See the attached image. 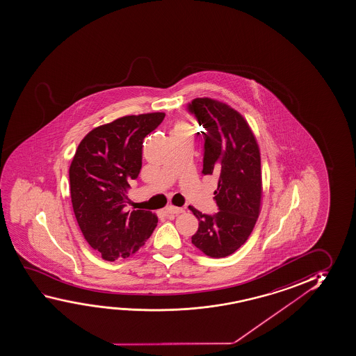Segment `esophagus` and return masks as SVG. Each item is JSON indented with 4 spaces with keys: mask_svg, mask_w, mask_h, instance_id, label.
Wrapping results in <instances>:
<instances>
[{
    "mask_svg": "<svg viewBox=\"0 0 356 356\" xmlns=\"http://www.w3.org/2000/svg\"><path fill=\"white\" fill-rule=\"evenodd\" d=\"M165 213H170V215H179V213H184V209L170 205V207H165Z\"/></svg>",
    "mask_w": 356,
    "mask_h": 356,
    "instance_id": "34e87169",
    "label": "esophagus"
}]
</instances>
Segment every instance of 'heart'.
I'll list each match as a JSON object with an SVG mask.
<instances>
[{
	"label": "heart",
	"instance_id": "1",
	"mask_svg": "<svg viewBox=\"0 0 356 356\" xmlns=\"http://www.w3.org/2000/svg\"><path fill=\"white\" fill-rule=\"evenodd\" d=\"M184 133H189V127L186 125V122H178V124L175 125V129H173V133H172V135Z\"/></svg>",
	"mask_w": 356,
	"mask_h": 356
}]
</instances>
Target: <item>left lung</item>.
<instances>
[{"label": "left lung", "instance_id": "left-lung-1", "mask_svg": "<svg viewBox=\"0 0 356 356\" xmlns=\"http://www.w3.org/2000/svg\"><path fill=\"white\" fill-rule=\"evenodd\" d=\"M205 131L202 173L218 178V213H202L191 243L213 258L232 254L248 239L259 216L261 199L260 154L243 117L221 102L197 98L186 106Z\"/></svg>", "mask_w": 356, "mask_h": 356}]
</instances>
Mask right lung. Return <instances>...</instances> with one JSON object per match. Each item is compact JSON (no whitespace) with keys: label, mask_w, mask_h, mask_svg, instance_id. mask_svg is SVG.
I'll use <instances>...</instances> for the list:
<instances>
[{"label":"right lung","mask_w":356,"mask_h":356,"mask_svg":"<svg viewBox=\"0 0 356 356\" xmlns=\"http://www.w3.org/2000/svg\"><path fill=\"white\" fill-rule=\"evenodd\" d=\"M165 113L129 115L93 129L76 149L70 165L74 216L86 241L103 259L128 258L143 247L159 218L129 210L127 191L143 165V143Z\"/></svg>","instance_id":"obj_1"}]
</instances>
